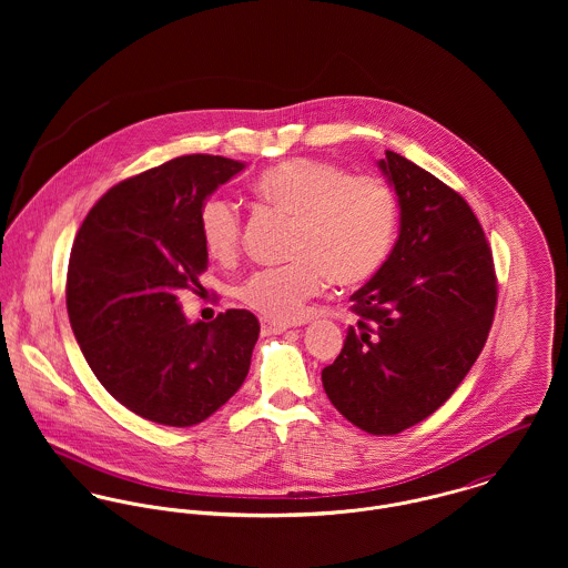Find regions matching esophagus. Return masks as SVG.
<instances>
[{"label": "esophagus", "mask_w": 568, "mask_h": 568, "mask_svg": "<svg viewBox=\"0 0 568 568\" xmlns=\"http://www.w3.org/2000/svg\"><path fill=\"white\" fill-rule=\"evenodd\" d=\"M291 325L288 324H275V322H262V332L264 334H282L286 332Z\"/></svg>", "instance_id": "esophagus-1"}]
</instances>
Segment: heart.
<instances>
[{
	"label": "heart",
	"mask_w": 568,
	"mask_h": 568,
	"mask_svg": "<svg viewBox=\"0 0 568 568\" xmlns=\"http://www.w3.org/2000/svg\"><path fill=\"white\" fill-rule=\"evenodd\" d=\"M255 194L295 219L291 264L262 268L246 277L236 295L266 322L293 324L329 280L354 286L369 280L387 260L398 227L394 190L378 176H349L336 163L291 158L266 168L253 183ZM205 251L234 260L243 219L234 201L210 196L199 214Z\"/></svg>",
	"instance_id": "b5f03b06"
}]
</instances>
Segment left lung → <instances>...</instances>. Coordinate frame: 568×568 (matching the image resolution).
Wrapping results in <instances>:
<instances>
[{
  "mask_svg": "<svg viewBox=\"0 0 568 568\" xmlns=\"http://www.w3.org/2000/svg\"><path fill=\"white\" fill-rule=\"evenodd\" d=\"M378 168L398 196L389 257L352 297L358 315L322 372L354 426L396 435L444 405L479 358L496 306L486 234L453 187L387 151Z\"/></svg>",
  "mask_w": 568,
  "mask_h": 568,
  "instance_id": "1",
  "label": "left lung"
}]
</instances>
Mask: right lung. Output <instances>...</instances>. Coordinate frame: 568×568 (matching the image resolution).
<instances>
[{
  "label": "right lung",
  "instance_id": "1",
  "mask_svg": "<svg viewBox=\"0 0 568 568\" xmlns=\"http://www.w3.org/2000/svg\"><path fill=\"white\" fill-rule=\"evenodd\" d=\"M183 155L113 185L87 214L70 255L68 313L100 385L163 426H192L244 383L260 324L248 311L187 322L179 293L201 286L203 203L243 170Z\"/></svg>",
  "mask_w": 568,
  "mask_h": 568
}]
</instances>
